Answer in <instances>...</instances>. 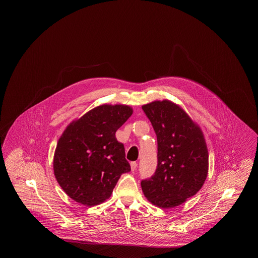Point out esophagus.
<instances>
[{
    "label": "esophagus",
    "mask_w": 258,
    "mask_h": 258,
    "mask_svg": "<svg viewBox=\"0 0 258 258\" xmlns=\"http://www.w3.org/2000/svg\"><path fill=\"white\" fill-rule=\"evenodd\" d=\"M137 167V162L136 161H133L131 162V168H132V171H135Z\"/></svg>",
    "instance_id": "obj_1"
}]
</instances>
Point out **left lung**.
Segmentation results:
<instances>
[{"instance_id":"obj_1","label":"left lung","mask_w":258,"mask_h":258,"mask_svg":"<svg viewBox=\"0 0 258 258\" xmlns=\"http://www.w3.org/2000/svg\"><path fill=\"white\" fill-rule=\"evenodd\" d=\"M158 139V165L141 181L150 202L161 208L179 206L194 197L208 174V150L200 127L169 100L142 106Z\"/></svg>"}]
</instances>
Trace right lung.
<instances>
[{"label":"right lung","mask_w":258,"mask_h":258,"mask_svg":"<svg viewBox=\"0 0 258 258\" xmlns=\"http://www.w3.org/2000/svg\"><path fill=\"white\" fill-rule=\"evenodd\" d=\"M126 105H100L71 123L57 144L54 174L64 192L85 206L109 198L123 173L131 171L115 134L132 116Z\"/></svg>","instance_id":"1"}]
</instances>
